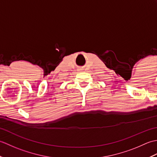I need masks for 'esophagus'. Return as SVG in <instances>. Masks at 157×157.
I'll return each instance as SVG.
<instances>
[{
	"label": "esophagus",
	"instance_id": "esophagus-1",
	"mask_svg": "<svg viewBox=\"0 0 157 157\" xmlns=\"http://www.w3.org/2000/svg\"><path fill=\"white\" fill-rule=\"evenodd\" d=\"M82 70V69H78V71H81Z\"/></svg>",
	"mask_w": 157,
	"mask_h": 157
}]
</instances>
